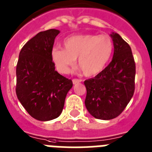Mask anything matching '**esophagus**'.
Listing matches in <instances>:
<instances>
[{"mask_svg":"<svg viewBox=\"0 0 152 152\" xmlns=\"http://www.w3.org/2000/svg\"><path fill=\"white\" fill-rule=\"evenodd\" d=\"M82 80H78V79H73L72 80V83L74 84V85H76V84L77 83H81Z\"/></svg>","mask_w":152,"mask_h":152,"instance_id":"1","label":"esophagus"}]
</instances>
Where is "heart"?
I'll list each match as a JSON object with an SVG mask.
<instances>
[{
    "mask_svg": "<svg viewBox=\"0 0 152 152\" xmlns=\"http://www.w3.org/2000/svg\"><path fill=\"white\" fill-rule=\"evenodd\" d=\"M63 49L53 47L51 57L57 70L68 73L76 63L86 76L98 75L103 70L113 53V39L109 35L79 34L67 37L63 41Z\"/></svg>",
    "mask_w": 152,
    "mask_h": 152,
    "instance_id": "1",
    "label": "heart"
}]
</instances>
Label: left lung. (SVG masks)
<instances>
[{"label":"left lung","instance_id":"left-lung-1","mask_svg":"<svg viewBox=\"0 0 152 152\" xmlns=\"http://www.w3.org/2000/svg\"><path fill=\"white\" fill-rule=\"evenodd\" d=\"M113 60L94 78L85 80V105L94 118L110 120L122 113L134 91L135 63L131 47L119 34L112 33Z\"/></svg>","mask_w":152,"mask_h":152}]
</instances>
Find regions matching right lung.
<instances>
[{
  "instance_id": "add662e5",
  "label": "right lung",
  "mask_w": 152,
  "mask_h": 152,
  "mask_svg": "<svg viewBox=\"0 0 152 152\" xmlns=\"http://www.w3.org/2000/svg\"><path fill=\"white\" fill-rule=\"evenodd\" d=\"M59 34L50 29L31 38L21 49L16 69L18 99L33 118L43 122L60 116L72 87V80L55 70L51 57Z\"/></svg>"
}]
</instances>
